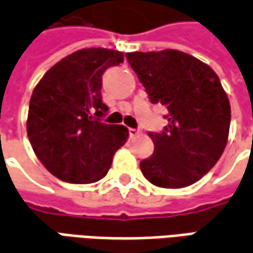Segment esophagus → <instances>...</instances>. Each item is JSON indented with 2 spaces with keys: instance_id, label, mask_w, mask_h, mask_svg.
<instances>
[{
  "instance_id": "esophagus-1",
  "label": "esophagus",
  "mask_w": 253,
  "mask_h": 253,
  "mask_svg": "<svg viewBox=\"0 0 253 253\" xmlns=\"http://www.w3.org/2000/svg\"><path fill=\"white\" fill-rule=\"evenodd\" d=\"M140 135V130L137 129H133V128H129V136L133 139V137H136V136Z\"/></svg>"
}]
</instances>
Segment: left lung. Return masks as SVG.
Returning a JSON list of instances; mask_svg holds the SVG:
<instances>
[{"label":"left lung","mask_w":253,"mask_h":253,"mask_svg":"<svg viewBox=\"0 0 253 253\" xmlns=\"http://www.w3.org/2000/svg\"><path fill=\"white\" fill-rule=\"evenodd\" d=\"M152 103L168 109L164 132L148 136L154 152L143 175L161 188L192 185L214 168L229 137L230 103L216 73L178 50L126 53Z\"/></svg>","instance_id":"obj_1"}]
</instances>
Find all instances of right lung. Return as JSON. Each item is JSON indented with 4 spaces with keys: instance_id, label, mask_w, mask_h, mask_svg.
<instances>
[{
    "instance_id": "obj_1",
    "label": "right lung",
    "mask_w": 253,
    "mask_h": 253,
    "mask_svg": "<svg viewBox=\"0 0 253 253\" xmlns=\"http://www.w3.org/2000/svg\"><path fill=\"white\" fill-rule=\"evenodd\" d=\"M124 62L118 50L75 51L44 73L30 99L27 133L38 159L57 178L91 184L103 178L128 139L124 125L101 123L102 75Z\"/></svg>"
}]
</instances>
